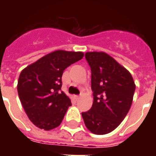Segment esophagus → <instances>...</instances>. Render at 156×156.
<instances>
[{"label": "esophagus", "instance_id": "34e87169", "mask_svg": "<svg viewBox=\"0 0 156 156\" xmlns=\"http://www.w3.org/2000/svg\"><path fill=\"white\" fill-rule=\"evenodd\" d=\"M73 98H74L75 100H76V101H77V100H78V98H80V96H78V95H74V97H73Z\"/></svg>", "mask_w": 156, "mask_h": 156}]
</instances>
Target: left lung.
<instances>
[{
    "instance_id": "8db88e82",
    "label": "left lung",
    "mask_w": 156,
    "mask_h": 156,
    "mask_svg": "<svg viewBox=\"0 0 156 156\" xmlns=\"http://www.w3.org/2000/svg\"><path fill=\"white\" fill-rule=\"evenodd\" d=\"M85 58L91 68L94 102L82 116L93 134H108L120 124L130 108L134 79L126 68L104 51H88Z\"/></svg>"
}]
</instances>
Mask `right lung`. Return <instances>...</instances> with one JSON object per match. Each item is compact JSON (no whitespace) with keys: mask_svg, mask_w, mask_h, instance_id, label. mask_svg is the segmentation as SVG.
Here are the masks:
<instances>
[{"mask_svg":"<svg viewBox=\"0 0 156 156\" xmlns=\"http://www.w3.org/2000/svg\"><path fill=\"white\" fill-rule=\"evenodd\" d=\"M83 55L82 51L57 50L28 65L20 73L19 98L37 127L51 130L60 125L72 105L70 98L60 91L62 73Z\"/></svg>","mask_w":156,"mask_h":156,"instance_id":"obj_1","label":"right lung"}]
</instances>
